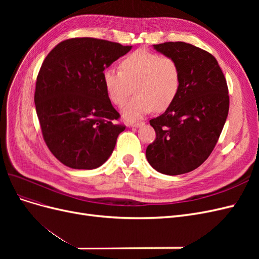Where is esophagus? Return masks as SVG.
<instances>
[{
	"mask_svg": "<svg viewBox=\"0 0 259 259\" xmlns=\"http://www.w3.org/2000/svg\"><path fill=\"white\" fill-rule=\"evenodd\" d=\"M144 122H135V123H131L130 126L132 127H139V126H143Z\"/></svg>",
	"mask_w": 259,
	"mask_h": 259,
	"instance_id": "1",
	"label": "esophagus"
}]
</instances>
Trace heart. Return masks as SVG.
Instances as JSON below:
<instances>
[{
    "mask_svg": "<svg viewBox=\"0 0 259 259\" xmlns=\"http://www.w3.org/2000/svg\"><path fill=\"white\" fill-rule=\"evenodd\" d=\"M120 67L121 70L106 69L103 81L109 99L116 106L125 104L134 88L136 95L122 111L127 121L139 119L152 110H165L177 97L182 73L173 57L138 50L124 57Z\"/></svg>",
    "mask_w": 259,
    "mask_h": 259,
    "instance_id": "heart-1",
    "label": "heart"
}]
</instances>
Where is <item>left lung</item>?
<instances>
[{"instance_id": "left-lung-1", "label": "left lung", "mask_w": 259, "mask_h": 259, "mask_svg": "<svg viewBox=\"0 0 259 259\" xmlns=\"http://www.w3.org/2000/svg\"><path fill=\"white\" fill-rule=\"evenodd\" d=\"M179 65L182 84L177 97L150 120L155 139L147 147L149 164L165 175L199 167L215 148L229 111L228 86L216 58L185 42L153 45Z\"/></svg>"}]
</instances>
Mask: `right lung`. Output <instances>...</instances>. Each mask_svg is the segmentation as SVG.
<instances>
[{"label": "right lung", "mask_w": 259, "mask_h": 259, "mask_svg": "<svg viewBox=\"0 0 259 259\" xmlns=\"http://www.w3.org/2000/svg\"><path fill=\"white\" fill-rule=\"evenodd\" d=\"M132 46L94 37L57 44L38 71L34 104L51 152L74 169L97 168L109 159L125 125L109 99L103 72Z\"/></svg>", "instance_id": "add662e5"}]
</instances>
